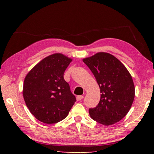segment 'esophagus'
Segmentation results:
<instances>
[{
  "instance_id": "obj_1",
  "label": "esophagus",
  "mask_w": 154,
  "mask_h": 154,
  "mask_svg": "<svg viewBox=\"0 0 154 154\" xmlns=\"http://www.w3.org/2000/svg\"><path fill=\"white\" fill-rule=\"evenodd\" d=\"M83 98V96H82V95H80V96H77V100H82V99Z\"/></svg>"
}]
</instances>
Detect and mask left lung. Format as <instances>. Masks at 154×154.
Listing matches in <instances>:
<instances>
[{
    "label": "left lung",
    "instance_id": "left-lung-1",
    "mask_svg": "<svg viewBox=\"0 0 154 154\" xmlns=\"http://www.w3.org/2000/svg\"><path fill=\"white\" fill-rule=\"evenodd\" d=\"M83 61L94 75L101 93L98 105L89 109L91 118L106 126L120 121L128 113L134 98L130 72L118 58L105 52Z\"/></svg>",
    "mask_w": 154,
    "mask_h": 154
}]
</instances>
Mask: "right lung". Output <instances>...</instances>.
Segmentation results:
<instances>
[{"label": "right lung", "mask_w": 154, "mask_h": 154, "mask_svg": "<svg viewBox=\"0 0 154 154\" xmlns=\"http://www.w3.org/2000/svg\"><path fill=\"white\" fill-rule=\"evenodd\" d=\"M72 60L54 54L42 60L25 77L23 96L38 120L51 124L62 121L76 101L64 72Z\"/></svg>", "instance_id": "add662e5"}]
</instances>
